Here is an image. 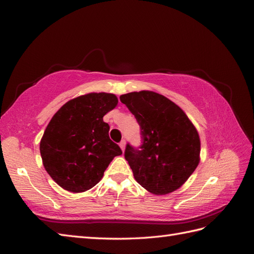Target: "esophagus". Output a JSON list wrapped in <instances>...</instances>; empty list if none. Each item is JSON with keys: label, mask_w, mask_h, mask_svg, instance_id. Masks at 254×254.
I'll return each instance as SVG.
<instances>
[{"label": "esophagus", "mask_w": 254, "mask_h": 254, "mask_svg": "<svg viewBox=\"0 0 254 254\" xmlns=\"http://www.w3.org/2000/svg\"><path fill=\"white\" fill-rule=\"evenodd\" d=\"M125 146H126V142H125V140L121 141V143H120V147L122 148V150H123V151L125 150Z\"/></svg>", "instance_id": "esophagus-1"}]
</instances>
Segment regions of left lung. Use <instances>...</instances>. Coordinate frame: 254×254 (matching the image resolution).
<instances>
[{
    "label": "left lung",
    "mask_w": 254,
    "mask_h": 254,
    "mask_svg": "<svg viewBox=\"0 0 254 254\" xmlns=\"http://www.w3.org/2000/svg\"><path fill=\"white\" fill-rule=\"evenodd\" d=\"M140 125L142 144L127 143L125 159L137 183L155 195L179 189L199 163L200 140L187 114L165 96L151 91L121 95Z\"/></svg>",
    "instance_id": "1"
}]
</instances>
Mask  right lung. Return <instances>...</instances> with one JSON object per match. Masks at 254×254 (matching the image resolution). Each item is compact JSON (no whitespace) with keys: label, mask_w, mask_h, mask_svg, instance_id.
Wrapping results in <instances>:
<instances>
[{"label":"right lung","mask_w":254,"mask_h":254,"mask_svg":"<svg viewBox=\"0 0 254 254\" xmlns=\"http://www.w3.org/2000/svg\"><path fill=\"white\" fill-rule=\"evenodd\" d=\"M110 93H89L65 103L52 118L40 142L45 171L72 193L88 190L101 181L120 146L110 140L103 118L115 108Z\"/></svg>","instance_id":"add662e5"}]
</instances>
